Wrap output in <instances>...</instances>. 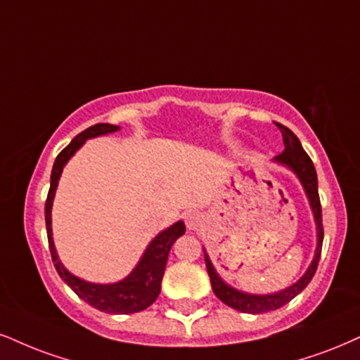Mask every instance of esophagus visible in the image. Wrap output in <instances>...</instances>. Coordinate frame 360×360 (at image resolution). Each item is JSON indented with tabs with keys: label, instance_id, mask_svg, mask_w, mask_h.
I'll list each match as a JSON object with an SVG mask.
<instances>
[{
	"label": "esophagus",
	"instance_id": "1",
	"mask_svg": "<svg viewBox=\"0 0 360 360\" xmlns=\"http://www.w3.org/2000/svg\"><path fill=\"white\" fill-rule=\"evenodd\" d=\"M185 221H187L188 230H198L203 225V215L200 214V212H192V214L187 215Z\"/></svg>",
	"mask_w": 360,
	"mask_h": 360
}]
</instances>
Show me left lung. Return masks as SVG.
<instances>
[{"instance_id":"1","label":"left lung","mask_w":360,"mask_h":360,"mask_svg":"<svg viewBox=\"0 0 360 360\" xmlns=\"http://www.w3.org/2000/svg\"><path fill=\"white\" fill-rule=\"evenodd\" d=\"M278 130L282 131L283 136V152L274 158L275 163L288 168L290 172L295 173V176L302 184V188L305 195H307L309 205L312 208L314 220H316V229H317V245L316 252H314V259L310 262L309 269L305 270V274L299 278L295 283L288 285L282 290L274 292V294H248V292L238 290L232 285H229L224 278L220 277L217 272L214 264L210 262V257L205 252V265L208 277H210L212 288H214V294L219 297L224 304H227L229 307H232L238 312L243 314H264L270 312V310L281 309L282 305L290 302L294 297H297L305 287L309 285V282L312 281L314 274H316L319 259H321V250H322V240H323V229H322V208H321V198H319V188H317V173L314 168L312 160L309 158V155L304 152L302 143L299 139L294 135V131L288 130L287 127L277 123Z\"/></svg>"}]
</instances>
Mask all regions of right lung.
I'll list each match as a JSON object with an SVG mask.
<instances>
[{"mask_svg":"<svg viewBox=\"0 0 360 360\" xmlns=\"http://www.w3.org/2000/svg\"><path fill=\"white\" fill-rule=\"evenodd\" d=\"M118 125H110V123H96L79 135L75 136L72 143L61 150L55 160V165L51 170L50 180V192H48L46 205H44V220H46V233L48 243H50L51 259L55 262V269L58 275L72 287V290L77 294L79 299L85 300L91 307L101 310L106 314H133L140 312L150 307L160 294V287H162V278L165 274L168 254L170 248L175 243L180 235L185 233V224L181 220L175 221L170 227L162 230L152 242L145 248L143 255L140 257L139 264L135 269L127 275L122 281L113 283H95L83 281L70 272L68 269L61 264L60 257H58L55 242H53V230H51V208L53 200H55V193L58 188V181H60L61 172L68 160L85 145L86 140L96 139V136L108 135V133L118 131Z\"/></svg>","mask_w":360,"mask_h":360,"instance_id":"add662e5","label":"right lung"}]
</instances>
